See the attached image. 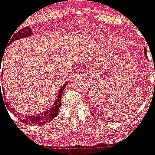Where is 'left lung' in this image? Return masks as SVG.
Returning <instances> with one entry per match:
<instances>
[{
    "label": "left lung",
    "mask_w": 155,
    "mask_h": 155,
    "mask_svg": "<svg viewBox=\"0 0 155 155\" xmlns=\"http://www.w3.org/2000/svg\"><path fill=\"white\" fill-rule=\"evenodd\" d=\"M144 52H145V56H146V55H147V52H146V48H144Z\"/></svg>",
    "instance_id": "8db88e82"
}]
</instances>
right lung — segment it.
I'll return each mask as SVG.
<instances>
[{
    "mask_svg": "<svg viewBox=\"0 0 155 155\" xmlns=\"http://www.w3.org/2000/svg\"><path fill=\"white\" fill-rule=\"evenodd\" d=\"M16 31V30H15ZM33 35V33L31 31L30 28L29 27H25V28H23L22 29H20L18 32H16L15 34H13V35L11 36V38L9 40V42H8V45H10V43H12L15 41H16L18 39H20V38H27V37H30ZM6 46V47H7ZM3 55L4 53L1 54L0 56V61H2V57H3ZM2 65V63H1ZM2 72V74H3V71H1V66H0V73ZM66 83L63 84V85H61V87L59 89V92H58V94H57V98L56 99H54V101L52 102V104L51 106L49 107L48 109H46L45 111H42L41 113H38V114H34V115H23V114H20V113H18V112H16L15 110L13 109L12 107H10V109L12 110L11 113H14L15 116H18L19 117V119L20 120V121H22L23 123H25V124L29 125V126H32V125H43L48 123V121H51L52 119L55 118L57 115H58V113H59V108H60L61 104V94H62V92L64 89L66 88ZM1 85H3V84L0 82V88ZM4 90V89H3ZM0 95L2 96V89H0ZM8 103H6L5 105H9L7 104ZM7 108H9V107H7Z\"/></svg>",
    "mask_w": 155,
    "mask_h": 155,
    "instance_id": "right-lung-1",
    "label": "right lung"
}]
</instances>
